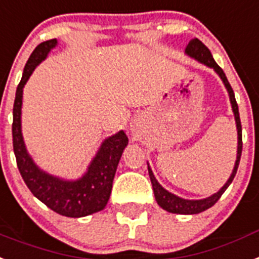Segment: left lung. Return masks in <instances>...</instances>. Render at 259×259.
<instances>
[{"mask_svg":"<svg viewBox=\"0 0 259 259\" xmlns=\"http://www.w3.org/2000/svg\"><path fill=\"white\" fill-rule=\"evenodd\" d=\"M186 54L192 59L197 60L199 63L204 64V66L209 67L220 76V79L223 80L224 85L227 88L228 95H229L230 104H232V110H233L234 119H236V127H237V158L236 163H234L233 171L230 174L229 179L227 180V183L221 187L219 192L210 195V196L205 197V199H200V200H188L183 199V197H179L174 193L168 192L167 190H164L159 183L158 180L154 177L153 170L151 167L147 164V168H149V175L150 180H151V184H153V191H154V196H155L156 203L160 208H163L167 212L170 213H178V214H197L200 212H204L207 210L208 208H210L212 205L216 204V201L221 197L225 190H227L229 184L233 182L234 177H236L237 168H238V164H240L241 159V153H242V127H241V121H240V113H238V105L236 103V97H234V92L232 87H230L229 81H228L227 76L224 73L223 69L219 67L216 62H214L213 56L210 54V51L208 50V47L204 45L203 42H200L197 38L191 39L188 46L186 47Z\"/></svg>","mask_w":259,"mask_h":259,"instance_id":"8db88e82","label":"left lung"}]
</instances>
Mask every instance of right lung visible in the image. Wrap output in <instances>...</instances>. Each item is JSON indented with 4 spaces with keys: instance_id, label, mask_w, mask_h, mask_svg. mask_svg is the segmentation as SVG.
<instances>
[{
    "instance_id": "obj_1",
    "label": "right lung",
    "mask_w": 259,
    "mask_h": 259,
    "mask_svg": "<svg viewBox=\"0 0 259 259\" xmlns=\"http://www.w3.org/2000/svg\"><path fill=\"white\" fill-rule=\"evenodd\" d=\"M56 46V39L40 43L26 63L22 79L15 92L13 108V147L19 172L36 199L62 216L84 217L103 210L108 204L117 166L129 140L123 130L105 138L89 163L85 174L76 180L55 177L36 166L26 149L22 136L21 114L23 87L36 66L47 58L50 51Z\"/></svg>"
}]
</instances>
